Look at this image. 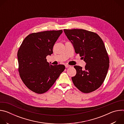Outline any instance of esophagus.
<instances>
[{
	"instance_id": "obj_1",
	"label": "esophagus",
	"mask_w": 124,
	"mask_h": 124,
	"mask_svg": "<svg viewBox=\"0 0 124 124\" xmlns=\"http://www.w3.org/2000/svg\"><path fill=\"white\" fill-rule=\"evenodd\" d=\"M70 67H71V66L69 65H67V64L65 65V67H66V68H70Z\"/></svg>"
}]
</instances>
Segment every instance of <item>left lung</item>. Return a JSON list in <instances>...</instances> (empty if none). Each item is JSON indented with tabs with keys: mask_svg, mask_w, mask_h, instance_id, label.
Listing matches in <instances>:
<instances>
[{
	"mask_svg": "<svg viewBox=\"0 0 124 124\" xmlns=\"http://www.w3.org/2000/svg\"><path fill=\"white\" fill-rule=\"evenodd\" d=\"M76 54L86 63L85 68L75 66L76 75L72 78L75 86L84 93L92 92L101 86L109 68V57L99 35L84 29H64Z\"/></svg>",
	"mask_w": 124,
	"mask_h": 124,
	"instance_id": "left-lung-1",
	"label": "left lung"
}]
</instances>
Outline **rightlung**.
<instances>
[{
  "label": "right lung",
  "instance_id": "add662e5",
  "mask_svg": "<svg viewBox=\"0 0 124 124\" xmlns=\"http://www.w3.org/2000/svg\"><path fill=\"white\" fill-rule=\"evenodd\" d=\"M63 31H46L31 33L24 39L17 52L19 72L23 82L38 94L48 91L64 71L63 65H52L46 57Z\"/></svg>",
  "mask_w": 124,
  "mask_h": 124
}]
</instances>
